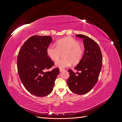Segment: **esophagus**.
<instances>
[{
    "instance_id": "obj_1",
    "label": "esophagus",
    "mask_w": 122,
    "mask_h": 122,
    "mask_svg": "<svg viewBox=\"0 0 122 122\" xmlns=\"http://www.w3.org/2000/svg\"><path fill=\"white\" fill-rule=\"evenodd\" d=\"M64 69H62V68H60V72H62V71H64Z\"/></svg>"
}]
</instances>
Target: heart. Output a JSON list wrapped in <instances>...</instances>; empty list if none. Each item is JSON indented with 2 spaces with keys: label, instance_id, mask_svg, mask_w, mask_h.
I'll list each match as a JSON object with an SVG mask.
<instances>
[{
  "label": "heart",
  "instance_id": "heart-1",
  "mask_svg": "<svg viewBox=\"0 0 122 122\" xmlns=\"http://www.w3.org/2000/svg\"><path fill=\"white\" fill-rule=\"evenodd\" d=\"M56 46L51 44L47 48V54L52 61H56L63 53V57L55 62L56 67L63 68L73 64L79 62L83 56L84 49L80 43L72 38L62 39L56 43Z\"/></svg>",
  "mask_w": 122,
  "mask_h": 122
}]
</instances>
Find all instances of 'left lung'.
Returning a JSON list of instances; mask_svg holds the SVG:
<instances>
[{
  "mask_svg": "<svg viewBox=\"0 0 122 122\" xmlns=\"http://www.w3.org/2000/svg\"><path fill=\"white\" fill-rule=\"evenodd\" d=\"M82 38L85 50L83 56L75 69L80 73L69 69L67 84L73 93L83 95L89 92L96 84L102 68V55L98 44L93 39L83 35H76Z\"/></svg>",
  "mask_w": 122,
  "mask_h": 122,
  "instance_id": "obj_1",
  "label": "left lung"
}]
</instances>
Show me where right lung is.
I'll use <instances>...</instances> for the list:
<instances>
[{
  "mask_svg": "<svg viewBox=\"0 0 122 122\" xmlns=\"http://www.w3.org/2000/svg\"><path fill=\"white\" fill-rule=\"evenodd\" d=\"M52 39L50 36H33L21 48L17 57L18 74L24 86L37 97H44L52 92L59 68L45 72L54 63L47 54V48Z\"/></svg>",
  "mask_w": 122,
  "mask_h": 122,
  "instance_id": "1",
  "label": "right lung"
}]
</instances>
